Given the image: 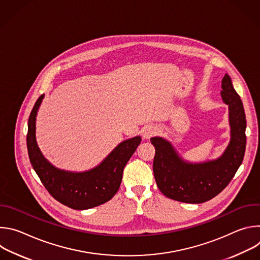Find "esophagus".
Listing matches in <instances>:
<instances>
[{
  "label": "esophagus",
  "mask_w": 260,
  "mask_h": 260,
  "mask_svg": "<svg viewBox=\"0 0 260 260\" xmlns=\"http://www.w3.org/2000/svg\"><path fill=\"white\" fill-rule=\"evenodd\" d=\"M156 127L153 125H146L143 128V137L144 139H150L152 136L156 134Z\"/></svg>",
  "instance_id": "1"
}]
</instances>
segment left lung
Wrapping results in <instances>:
<instances>
[{
	"mask_svg": "<svg viewBox=\"0 0 260 260\" xmlns=\"http://www.w3.org/2000/svg\"><path fill=\"white\" fill-rule=\"evenodd\" d=\"M222 101L229 106L231 141L216 159L189 162L183 159L174 146L161 137L150 139L155 147L153 173L159 190L169 199L202 204L223 190L243 162L246 149V115L240 95L225 74L221 84Z\"/></svg>",
	"mask_w": 260,
	"mask_h": 260,
	"instance_id": "left-lung-1",
	"label": "left lung"
}]
</instances>
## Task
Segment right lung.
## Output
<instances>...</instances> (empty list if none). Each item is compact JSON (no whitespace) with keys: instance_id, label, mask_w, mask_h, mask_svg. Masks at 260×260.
<instances>
[{"instance_id":"right-lung-1","label":"right lung","mask_w":260,"mask_h":260,"mask_svg":"<svg viewBox=\"0 0 260 260\" xmlns=\"http://www.w3.org/2000/svg\"><path fill=\"white\" fill-rule=\"evenodd\" d=\"M44 99L37 100L27 123L26 146L32 169L48 192L62 205L74 210H87L112 199L120 187L122 173L141 137L137 136L118 144L96 167L85 172L57 169L42 154L36 140V117Z\"/></svg>"}]
</instances>
